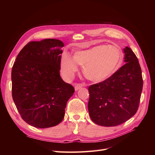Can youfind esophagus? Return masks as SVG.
<instances>
[{
	"instance_id": "obj_1",
	"label": "esophagus",
	"mask_w": 155,
	"mask_h": 155,
	"mask_svg": "<svg viewBox=\"0 0 155 155\" xmlns=\"http://www.w3.org/2000/svg\"><path fill=\"white\" fill-rule=\"evenodd\" d=\"M83 87V84H76V85H75V87H74L75 91H77L79 90V89H80L81 88H82Z\"/></svg>"
}]
</instances>
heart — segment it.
Instances as JSON below:
<instances>
[{
    "mask_svg": "<svg viewBox=\"0 0 155 155\" xmlns=\"http://www.w3.org/2000/svg\"><path fill=\"white\" fill-rule=\"evenodd\" d=\"M121 51L114 46L98 45L87 50L76 51L73 58L64 54L61 61V69L66 78H70L83 67L85 78L95 83L103 82L110 78L120 67Z\"/></svg>",
    "mask_w": 155,
    "mask_h": 155,
    "instance_id": "heart-1",
    "label": "heart"
}]
</instances>
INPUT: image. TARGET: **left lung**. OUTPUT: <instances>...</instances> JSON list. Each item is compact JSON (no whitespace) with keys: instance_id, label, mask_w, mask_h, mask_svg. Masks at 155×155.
<instances>
[{"instance_id":"1","label":"left lung","mask_w":155,"mask_h":155,"mask_svg":"<svg viewBox=\"0 0 155 155\" xmlns=\"http://www.w3.org/2000/svg\"><path fill=\"white\" fill-rule=\"evenodd\" d=\"M124 52V66L107 80L88 87L89 115L97 125L117 126L138 110L143 88L142 70L132 50L126 46Z\"/></svg>"}]
</instances>
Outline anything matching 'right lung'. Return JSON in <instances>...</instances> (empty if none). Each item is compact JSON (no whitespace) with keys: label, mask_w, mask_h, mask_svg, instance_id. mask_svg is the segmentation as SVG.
<instances>
[{"label":"right lung","mask_w":155,"mask_h":155,"mask_svg":"<svg viewBox=\"0 0 155 155\" xmlns=\"http://www.w3.org/2000/svg\"><path fill=\"white\" fill-rule=\"evenodd\" d=\"M64 43L54 39L29 42L12 70V97L22 120L37 128L58 125L74 87L60 76Z\"/></svg>","instance_id":"add662e5"}]
</instances>
